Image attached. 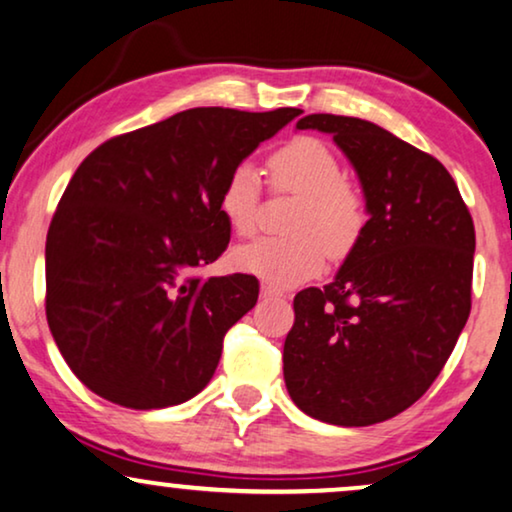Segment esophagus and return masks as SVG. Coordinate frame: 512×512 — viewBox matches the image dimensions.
I'll return each instance as SVG.
<instances>
[{
  "label": "esophagus",
  "instance_id": "1",
  "mask_svg": "<svg viewBox=\"0 0 512 512\" xmlns=\"http://www.w3.org/2000/svg\"><path fill=\"white\" fill-rule=\"evenodd\" d=\"M261 298L265 300H272V298H282V291L279 289H272V286H261Z\"/></svg>",
  "mask_w": 512,
  "mask_h": 512
}]
</instances>
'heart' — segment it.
<instances>
[{
	"mask_svg": "<svg viewBox=\"0 0 512 512\" xmlns=\"http://www.w3.org/2000/svg\"><path fill=\"white\" fill-rule=\"evenodd\" d=\"M272 184L279 191L300 195L293 216V237H261L233 249L235 270L263 279L265 284L296 286L324 270L326 254L345 258L366 230L363 195L342 179L340 160L314 137H298L277 149L268 160ZM261 177L251 163H240L228 174L219 195V209L235 235L256 228Z\"/></svg>",
	"mask_w": 512,
	"mask_h": 512,
	"instance_id": "heart-1",
	"label": "heart"
}]
</instances>
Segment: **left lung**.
Wrapping results in <instances>:
<instances>
[{"label":"left lung","instance_id":"8db88e82","mask_svg":"<svg viewBox=\"0 0 512 512\" xmlns=\"http://www.w3.org/2000/svg\"><path fill=\"white\" fill-rule=\"evenodd\" d=\"M366 200V230L335 279L293 298L284 382L305 415L335 426L396 417L431 387L471 312L475 228L443 163L361 118L310 114Z\"/></svg>","mask_w":512,"mask_h":512}]
</instances>
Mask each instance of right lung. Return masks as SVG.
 <instances>
[{
  "instance_id": "add662e5",
  "label": "right lung",
  "mask_w": 512,
  "mask_h": 512,
  "mask_svg": "<svg viewBox=\"0 0 512 512\" xmlns=\"http://www.w3.org/2000/svg\"><path fill=\"white\" fill-rule=\"evenodd\" d=\"M303 114L198 107L114 137L62 193L46 237V319L97 396L158 410L200 394L258 279H200L228 247V174Z\"/></svg>"
}]
</instances>
